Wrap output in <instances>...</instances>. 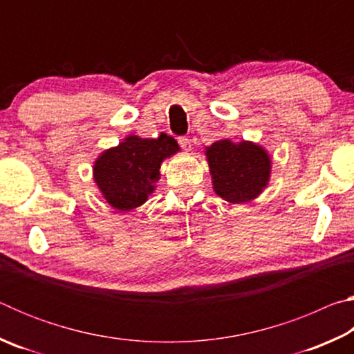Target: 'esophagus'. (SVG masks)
Here are the masks:
<instances>
[{
	"label": "esophagus",
	"mask_w": 354,
	"mask_h": 354,
	"mask_svg": "<svg viewBox=\"0 0 354 354\" xmlns=\"http://www.w3.org/2000/svg\"><path fill=\"white\" fill-rule=\"evenodd\" d=\"M178 142H179V145H181V147L185 149V151H190L192 145H190V139H189V137H185V136L179 137Z\"/></svg>",
	"instance_id": "34e87169"
}]
</instances>
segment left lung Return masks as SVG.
Listing matches in <instances>:
<instances>
[{"instance_id":"left-lung-1","label":"left lung","mask_w":354,"mask_h":354,"mask_svg":"<svg viewBox=\"0 0 354 354\" xmlns=\"http://www.w3.org/2000/svg\"><path fill=\"white\" fill-rule=\"evenodd\" d=\"M212 189L232 205L259 196L270 183L272 156L259 143L221 139L205 148Z\"/></svg>"}]
</instances>
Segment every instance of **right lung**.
Wrapping results in <instances>:
<instances>
[{
    "instance_id": "right-lung-1",
    "label": "right lung",
    "mask_w": 354,
    "mask_h": 354,
    "mask_svg": "<svg viewBox=\"0 0 354 354\" xmlns=\"http://www.w3.org/2000/svg\"><path fill=\"white\" fill-rule=\"evenodd\" d=\"M179 149L178 142L164 133L156 139L127 136L95 159L93 181L107 205L129 212L147 203L160 179V165Z\"/></svg>"
}]
</instances>
